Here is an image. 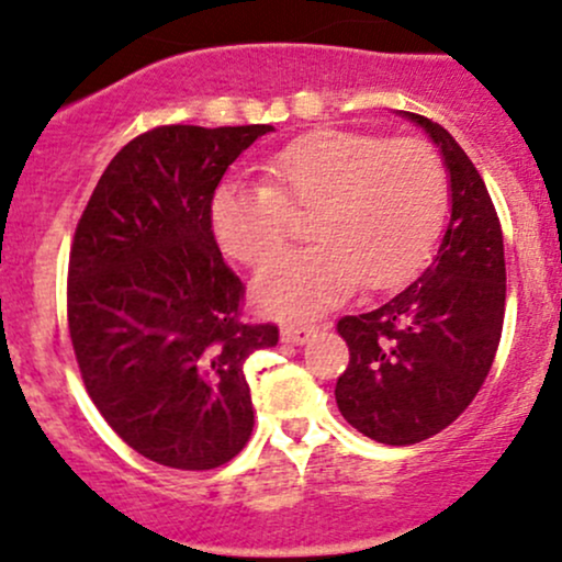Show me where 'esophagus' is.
I'll list each match as a JSON object with an SVG mask.
<instances>
[{"label": "esophagus", "instance_id": "obj_1", "mask_svg": "<svg viewBox=\"0 0 562 562\" xmlns=\"http://www.w3.org/2000/svg\"><path fill=\"white\" fill-rule=\"evenodd\" d=\"M312 334H315V326H282L280 328V336L285 345H304Z\"/></svg>", "mask_w": 562, "mask_h": 562}]
</instances>
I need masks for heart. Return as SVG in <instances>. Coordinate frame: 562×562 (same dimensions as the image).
Returning <instances> with one entry per match:
<instances>
[{"mask_svg":"<svg viewBox=\"0 0 562 562\" xmlns=\"http://www.w3.org/2000/svg\"><path fill=\"white\" fill-rule=\"evenodd\" d=\"M269 186L223 182L212 228L223 252L269 263L293 234V212L312 215L317 245L288 252L256 277L252 299L277 317L317 315L352 288L387 291L409 280L439 239L450 182L439 153L420 139L321 128L266 161Z\"/></svg>","mask_w":562,"mask_h":562,"instance_id":"obj_1","label":"heart"}]
</instances>
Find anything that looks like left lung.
<instances>
[{"instance_id":"8db88e82","label":"left lung","mask_w":562,"mask_h":562,"mask_svg":"<svg viewBox=\"0 0 562 562\" xmlns=\"http://www.w3.org/2000/svg\"><path fill=\"white\" fill-rule=\"evenodd\" d=\"M439 147L450 223L436 258L376 310L339 321L350 366L336 382L341 417L390 447L417 445L463 415L504 328V234L484 180L439 123L401 112Z\"/></svg>"}]
</instances>
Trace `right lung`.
I'll return each instance as SVG.
<instances>
[{"mask_svg": "<svg viewBox=\"0 0 562 562\" xmlns=\"http://www.w3.org/2000/svg\"><path fill=\"white\" fill-rule=\"evenodd\" d=\"M256 126H158L99 177L69 252L67 317L88 395L147 460L228 463L252 434L245 360L274 347L241 323V280L212 234V196Z\"/></svg>", "mask_w": 562, "mask_h": 562, "instance_id": "obj_1", "label": "right lung"}]
</instances>
